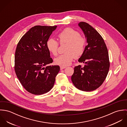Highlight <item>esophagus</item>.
Listing matches in <instances>:
<instances>
[{
	"instance_id": "obj_1",
	"label": "esophagus",
	"mask_w": 127,
	"mask_h": 127,
	"mask_svg": "<svg viewBox=\"0 0 127 127\" xmlns=\"http://www.w3.org/2000/svg\"><path fill=\"white\" fill-rule=\"evenodd\" d=\"M66 68V66H60V69H61V70H62V69H64V68Z\"/></svg>"
}]
</instances>
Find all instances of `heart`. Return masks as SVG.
<instances>
[{"label":"heart","instance_id":"1","mask_svg":"<svg viewBox=\"0 0 127 127\" xmlns=\"http://www.w3.org/2000/svg\"><path fill=\"white\" fill-rule=\"evenodd\" d=\"M61 44L67 43L65 47V53L55 59L56 64L67 66L69 65L75 58H79L84 53L87 45V39L81 36L80 33L75 29L67 27L57 35ZM48 50L54 56L58 55L59 42L53 38L47 39L46 43Z\"/></svg>","mask_w":127,"mask_h":127}]
</instances>
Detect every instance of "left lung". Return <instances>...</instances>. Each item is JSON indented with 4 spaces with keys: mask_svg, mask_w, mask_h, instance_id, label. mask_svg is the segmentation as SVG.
<instances>
[{
    "mask_svg": "<svg viewBox=\"0 0 127 127\" xmlns=\"http://www.w3.org/2000/svg\"><path fill=\"white\" fill-rule=\"evenodd\" d=\"M88 42L84 53L78 61L85 64L74 67L71 80L75 87L81 91H91L100 87L109 72V53L104 39L89 23L80 22Z\"/></svg>",
    "mask_w": 127,
    "mask_h": 127,
    "instance_id": "left-lung-1",
    "label": "left lung"
}]
</instances>
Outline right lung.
<instances>
[{"mask_svg": "<svg viewBox=\"0 0 127 127\" xmlns=\"http://www.w3.org/2000/svg\"><path fill=\"white\" fill-rule=\"evenodd\" d=\"M57 26L36 25L19 40L15 56V71L24 88L33 94L41 95L50 91L60 70L50 65V57L46 43Z\"/></svg>", "mask_w": 127, "mask_h": 127, "instance_id": "add662e5", "label": "right lung"}]
</instances>
